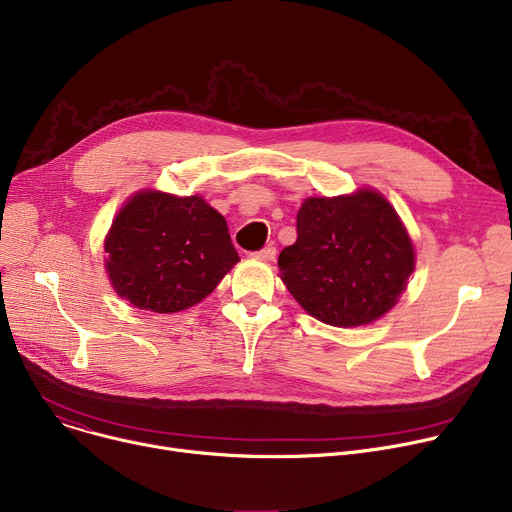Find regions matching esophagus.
<instances>
[{
    "label": "esophagus",
    "instance_id": "34e87169",
    "mask_svg": "<svg viewBox=\"0 0 512 512\" xmlns=\"http://www.w3.org/2000/svg\"><path fill=\"white\" fill-rule=\"evenodd\" d=\"M255 257H259L261 261H274L276 259V247H263L261 251L255 253Z\"/></svg>",
    "mask_w": 512,
    "mask_h": 512
}]
</instances>
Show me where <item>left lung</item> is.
Masks as SVG:
<instances>
[{
  "label": "left lung",
  "instance_id": "1",
  "mask_svg": "<svg viewBox=\"0 0 512 512\" xmlns=\"http://www.w3.org/2000/svg\"><path fill=\"white\" fill-rule=\"evenodd\" d=\"M296 232L278 257L280 278L306 313L333 327L389 313L416 265L410 234L374 189L304 199Z\"/></svg>",
  "mask_w": 512,
  "mask_h": 512
}]
</instances>
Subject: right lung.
Here are the masks:
<instances>
[{
    "label": "right lung",
    "instance_id": "right-lung-1",
    "mask_svg": "<svg viewBox=\"0 0 512 512\" xmlns=\"http://www.w3.org/2000/svg\"><path fill=\"white\" fill-rule=\"evenodd\" d=\"M115 292L152 313H179L201 302L228 274L238 253L222 214L199 197L138 191L105 238Z\"/></svg>",
    "mask_w": 512,
    "mask_h": 512
}]
</instances>
